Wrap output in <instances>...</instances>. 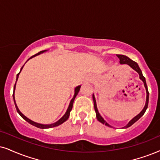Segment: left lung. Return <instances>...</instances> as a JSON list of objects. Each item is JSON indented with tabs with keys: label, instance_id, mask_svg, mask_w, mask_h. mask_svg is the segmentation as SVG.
I'll use <instances>...</instances> for the list:
<instances>
[{
	"label": "left lung",
	"instance_id": "8db88e82",
	"mask_svg": "<svg viewBox=\"0 0 160 160\" xmlns=\"http://www.w3.org/2000/svg\"><path fill=\"white\" fill-rule=\"evenodd\" d=\"M118 57V58L120 59V64H127V65H128L129 66H131V68H133V69L136 71L137 73L139 74V78H140V80H142L143 83H144V86H145V90H146V94H147V96H146V101H145V105L144 106V108L142 110V112L139 113V114H137L136 117H134V118L131 120L130 122H129L128 124L125 125V127H123V128H128V127H130L131 125H132L134 124V122H136L137 120H139V118H140L142 116L143 114H145V111H146V109L148 108V98H149V92H148V86H147V84H146V81H145V77L142 75V71H141L140 68H139L138 64L136 62H134V60H131L130 58H128L127 56H125V55H122V54H117V55ZM93 100H94V110H95V112H96V117H97V119H98V121H100L101 123H102V124H105L108 127H112L110 125L108 124V123H107L106 121L104 120V119L102 118V117H101V115L100 114V113H99L98 110V108H97V103H96V100H95V98H94V95L93 94Z\"/></svg>",
	"mask_w": 160,
	"mask_h": 160
}]
</instances>
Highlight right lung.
Returning <instances> with one entry per match:
<instances>
[{"mask_svg": "<svg viewBox=\"0 0 160 160\" xmlns=\"http://www.w3.org/2000/svg\"><path fill=\"white\" fill-rule=\"evenodd\" d=\"M46 52V50H43V51H40V52H38V54H35V55L32 56L31 58H30L29 60L31 59V58H33V57H35V56H37V55H39L40 54L43 53V52ZM28 60H27V61H28ZM23 66H24V65H23V66H22V68H21V71H20L19 73H18V74H17V79H16V82H17L18 78V76H19L20 73H21V70L23 69ZM15 86H16V82H15V86H14V91H13V99H14V102H15V105L16 109H17V112H18V114H19L20 115H21V116L22 117H23V118L24 119V120H25L26 121V122H28L29 123H30V124L32 125H34V126L37 127V128H42V129H44V128H54V127L58 126V125H61L62 123H63L64 122H66V121L68 120V117H69V115H70V112H71V111H72V106H73V102H74V99H75L76 96H77V95H78V92H80V87H81V86H77L76 88H75V89H74V97H73V98L72 99V100H71V102H70V103H69V106H68V109H67V111H66V114H64L63 116H62V117H61V118L59 120L57 121L56 122L52 123V124L43 125V124H40V123L35 122H34V121H32V120H29V118H27V117H26L25 116V115H23V114H22V113H21V112H20V110H19V109H18V108L17 105H16L15 100Z\"/></svg>", "mask_w": 160, "mask_h": 160, "instance_id": "obj_1", "label": "right lung"}]
</instances>
